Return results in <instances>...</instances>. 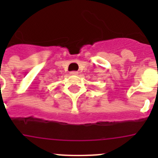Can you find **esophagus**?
<instances>
[{
  "label": "esophagus",
  "instance_id": "34e87169",
  "mask_svg": "<svg viewBox=\"0 0 158 158\" xmlns=\"http://www.w3.org/2000/svg\"><path fill=\"white\" fill-rule=\"evenodd\" d=\"M69 73H70V75H77L78 72H77V71H72V72H70Z\"/></svg>",
  "mask_w": 158,
  "mask_h": 158
}]
</instances>
